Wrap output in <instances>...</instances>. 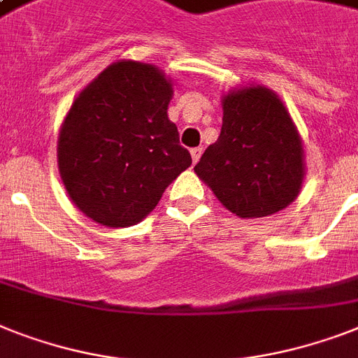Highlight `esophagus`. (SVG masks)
Segmentation results:
<instances>
[{
	"mask_svg": "<svg viewBox=\"0 0 358 358\" xmlns=\"http://www.w3.org/2000/svg\"><path fill=\"white\" fill-rule=\"evenodd\" d=\"M202 156V147H196V149H191V158H193V164H196Z\"/></svg>",
	"mask_w": 358,
	"mask_h": 358,
	"instance_id": "34e87169",
	"label": "esophagus"
}]
</instances>
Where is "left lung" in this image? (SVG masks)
<instances>
[{
  "label": "left lung",
  "instance_id": "1",
  "mask_svg": "<svg viewBox=\"0 0 358 358\" xmlns=\"http://www.w3.org/2000/svg\"><path fill=\"white\" fill-rule=\"evenodd\" d=\"M222 129L194 174L241 219L274 215L298 199L305 178L303 141L280 99L263 84L222 95Z\"/></svg>",
  "mask_w": 358,
  "mask_h": 358
}]
</instances>
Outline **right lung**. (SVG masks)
Masks as SVG:
<instances>
[{"mask_svg": "<svg viewBox=\"0 0 358 358\" xmlns=\"http://www.w3.org/2000/svg\"><path fill=\"white\" fill-rule=\"evenodd\" d=\"M173 83L152 64L117 60L80 90L58 132L69 199L106 228L138 224L191 165L167 115Z\"/></svg>", "mask_w": 358, "mask_h": 358, "instance_id": "1", "label": "right lung"}]
</instances>
